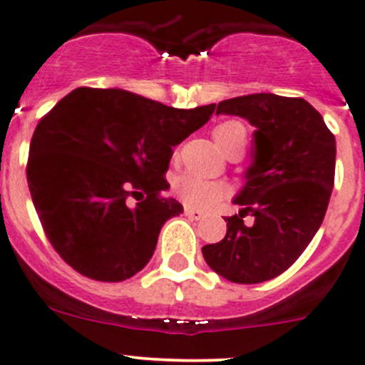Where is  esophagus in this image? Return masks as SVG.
Returning a JSON list of instances; mask_svg holds the SVG:
<instances>
[{
    "label": "esophagus",
    "instance_id": "1",
    "mask_svg": "<svg viewBox=\"0 0 365 365\" xmlns=\"http://www.w3.org/2000/svg\"><path fill=\"white\" fill-rule=\"evenodd\" d=\"M184 214H186V216L190 217V220H193V221L204 220V212H200V210H195V209H191V207L184 209Z\"/></svg>",
    "mask_w": 365,
    "mask_h": 365
}]
</instances>
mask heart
Returning <instances> with one entry per match:
<instances>
[{
    "label": "heart",
    "instance_id": "heart-1",
    "mask_svg": "<svg viewBox=\"0 0 365 365\" xmlns=\"http://www.w3.org/2000/svg\"><path fill=\"white\" fill-rule=\"evenodd\" d=\"M212 135L217 148L223 151L232 142L239 140V138H246V130L237 121H227L214 128ZM174 193L190 207L207 210L212 205H216L221 198H225L227 186L223 182L205 181V179L197 178V175L184 174L175 179Z\"/></svg>",
    "mask_w": 365,
    "mask_h": 365
}]
</instances>
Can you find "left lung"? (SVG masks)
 Returning <instances> with one entry per match:
<instances>
[{
	"label": "left lung",
	"mask_w": 365,
	"mask_h": 365,
	"mask_svg": "<svg viewBox=\"0 0 365 365\" xmlns=\"http://www.w3.org/2000/svg\"><path fill=\"white\" fill-rule=\"evenodd\" d=\"M216 114L239 115L257 130L253 163L234 198L242 209L202 253L232 283H264L294 264L320 228L334 187L336 138L304 98L257 93L220 101ZM247 213L255 217L250 227Z\"/></svg>",
	"instance_id": "left-lung-1"
}]
</instances>
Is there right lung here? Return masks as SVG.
<instances>
[{
    "mask_svg": "<svg viewBox=\"0 0 365 365\" xmlns=\"http://www.w3.org/2000/svg\"><path fill=\"white\" fill-rule=\"evenodd\" d=\"M214 108L186 110L125 89L77 88L40 119L26 175L45 235L66 264L105 283L148 265L165 221L182 212L161 195L172 148ZM130 197L139 202L131 206Z\"/></svg>",
    "mask_w": 365,
    "mask_h": 365,
    "instance_id": "add662e5",
    "label": "right lung"
}]
</instances>
